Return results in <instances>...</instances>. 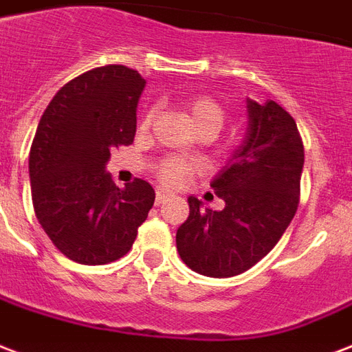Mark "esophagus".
Segmentation results:
<instances>
[{"mask_svg":"<svg viewBox=\"0 0 352 352\" xmlns=\"http://www.w3.org/2000/svg\"><path fill=\"white\" fill-rule=\"evenodd\" d=\"M168 198H170V195L166 191H163V189H157V191H155V204L157 206L165 204Z\"/></svg>","mask_w":352,"mask_h":352,"instance_id":"obj_1","label":"esophagus"}]
</instances>
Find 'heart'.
I'll list each match as a JSON object with an SVG mask.
<instances>
[{
  "label": "heart",
  "mask_w": 352,
  "mask_h": 352,
  "mask_svg": "<svg viewBox=\"0 0 352 352\" xmlns=\"http://www.w3.org/2000/svg\"><path fill=\"white\" fill-rule=\"evenodd\" d=\"M187 113L191 118L195 129H215V133L224 124V109L217 104L213 98L197 96L187 102ZM154 118V109H146L142 113L139 128L146 129ZM157 174L165 182L166 186H182L192 178L195 165L191 161L182 160V157H166L157 165Z\"/></svg>",
  "instance_id": "1"
}]
</instances>
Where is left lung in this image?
Segmentation results:
<instances>
[{
    "label": "left lung",
    "mask_w": 352,
    "mask_h": 352,
    "mask_svg": "<svg viewBox=\"0 0 352 352\" xmlns=\"http://www.w3.org/2000/svg\"><path fill=\"white\" fill-rule=\"evenodd\" d=\"M247 131L211 179L224 208L213 211L187 198L189 217L176 232L179 258L211 278L236 276L278 243L298 206L305 146L286 109L247 98Z\"/></svg>",
    "instance_id": "8db88e82"
}]
</instances>
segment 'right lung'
Returning <instances> with one entry per match:
<instances>
[{
  "label": "right lung",
  "mask_w": 352,
  "mask_h": 352,
  "mask_svg": "<svg viewBox=\"0 0 352 352\" xmlns=\"http://www.w3.org/2000/svg\"><path fill=\"white\" fill-rule=\"evenodd\" d=\"M146 81L122 65L100 66L68 81L44 111L29 152L38 223L72 261L104 265L128 254L155 200L137 178L116 187L105 165L128 146Z\"/></svg>",
  "instance_id": "obj_1"
}]
</instances>
